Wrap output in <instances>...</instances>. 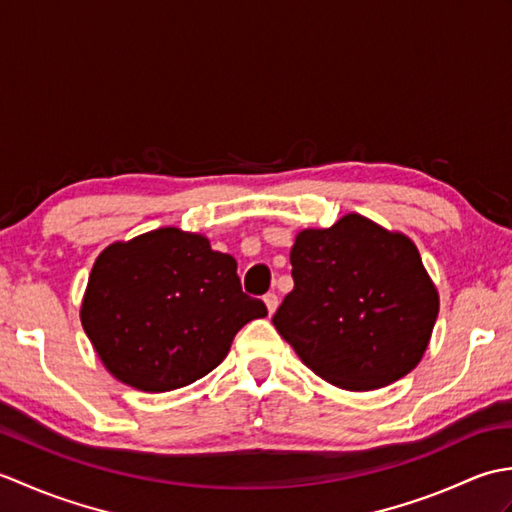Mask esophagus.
I'll use <instances>...</instances> for the list:
<instances>
[{
  "mask_svg": "<svg viewBox=\"0 0 512 512\" xmlns=\"http://www.w3.org/2000/svg\"><path fill=\"white\" fill-rule=\"evenodd\" d=\"M264 303H266L268 312L273 314V312L277 310V306H279V297L275 295V292H266V295H264Z\"/></svg>",
  "mask_w": 512,
  "mask_h": 512,
  "instance_id": "1",
  "label": "esophagus"
}]
</instances>
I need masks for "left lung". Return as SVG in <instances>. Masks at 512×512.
Wrapping results in <instances>:
<instances>
[{
    "mask_svg": "<svg viewBox=\"0 0 512 512\" xmlns=\"http://www.w3.org/2000/svg\"><path fill=\"white\" fill-rule=\"evenodd\" d=\"M290 264L295 288L273 323L314 374L369 391L420 363L438 292L411 239L350 213L330 228L301 231Z\"/></svg>",
    "mask_w": 512,
    "mask_h": 512,
    "instance_id": "obj_1",
    "label": "left lung"
}]
</instances>
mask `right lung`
<instances>
[{
  "instance_id": "obj_1",
  "label": "right lung",
  "mask_w": 512,
  "mask_h": 512,
  "mask_svg": "<svg viewBox=\"0 0 512 512\" xmlns=\"http://www.w3.org/2000/svg\"><path fill=\"white\" fill-rule=\"evenodd\" d=\"M237 262L209 239L158 228L107 246L96 259L81 323L110 372L143 391H171L224 361L233 336L266 317Z\"/></svg>"
}]
</instances>
